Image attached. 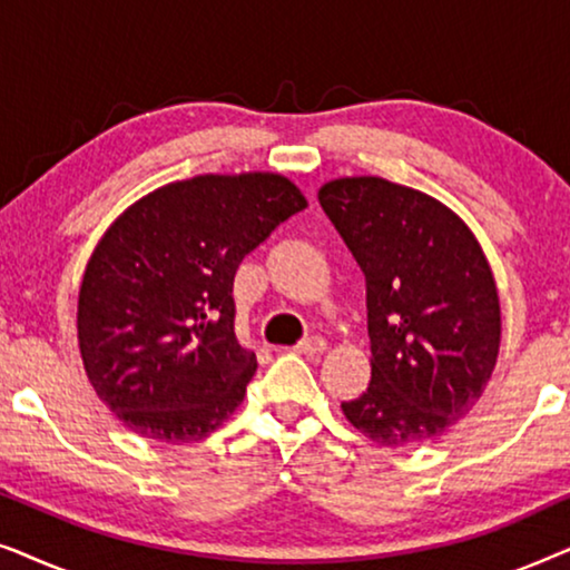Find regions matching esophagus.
I'll list each match as a JSON object with an SVG mask.
<instances>
[{
  "label": "esophagus",
  "mask_w": 570,
  "mask_h": 570,
  "mask_svg": "<svg viewBox=\"0 0 570 570\" xmlns=\"http://www.w3.org/2000/svg\"><path fill=\"white\" fill-rule=\"evenodd\" d=\"M293 350H295V353H301V355H318V353H324V350H326V342L322 337H308V340L298 342V345H295Z\"/></svg>",
  "instance_id": "esophagus-1"
}]
</instances>
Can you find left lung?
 Wrapping results in <instances>:
<instances>
[{"label": "left lung", "mask_w": 570, "mask_h": 570, "mask_svg": "<svg viewBox=\"0 0 570 570\" xmlns=\"http://www.w3.org/2000/svg\"><path fill=\"white\" fill-rule=\"evenodd\" d=\"M318 202L365 275L371 384L342 402L379 446H415L459 423L501 347L493 272L462 217L379 176L334 178Z\"/></svg>", "instance_id": "obj_1"}]
</instances>
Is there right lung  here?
<instances>
[{
  "mask_svg": "<svg viewBox=\"0 0 570 570\" xmlns=\"http://www.w3.org/2000/svg\"><path fill=\"white\" fill-rule=\"evenodd\" d=\"M308 202L279 174L194 176L116 217L85 267L77 340L108 410L142 439H207L244 402L256 355L233 330V277Z\"/></svg>",
  "mask_w": 570,
  "mask_h": 570,
  "instance_id": "1",
  "label": "right lung"
}]
</instances>
